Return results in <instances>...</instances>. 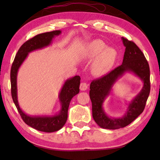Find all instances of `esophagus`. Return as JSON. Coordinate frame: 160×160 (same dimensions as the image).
<instances>
[{"mask_svg":"<svg viewBox=\"0 0 160 160\" xmlns=\"http://www.w3.org/2000/svg\"><path fill=\"white\" fill-rule=\"evenodd\" d=\"M88 88V84H87L86 82H82L80 83V90L85 91Z\"/></svg>","mask_w":160,"mask_h":160,"instance_id":"1","label":"esophagus"}]
</instances>
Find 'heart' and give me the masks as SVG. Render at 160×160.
I'll use <instances>...</instances> for the list:
<instances>
[{
	"label": "heart",
	"mask_w": 160,
	"mask_h": 160,
	"mask_svg": "<svg viewBox=\"0 0 160 160\" xmlns=\"http://www.w3.org/2000/svg\"><path fill=\"white\" fill-rule=\"evenodd\" d=\"M92 63L91 73L94 76H102L106 74L114 64L116 53L112 48H107V46L101 40H94L88 45L85 52V58L92 59L94 57Z\"/></svg>",
	"instance_id": "heart-1"
}]
</instances>
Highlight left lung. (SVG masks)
Instances as JSON below:
<instances>
[{
	"label": "left lung",
	"mask_w": 160,
	"mask_h": 160,
	"mask_svg": "<svg viewBox=\"0 0 160 160\" xmlns=\"http://www.w3.org/2000/svg\"><path fill=\"white\" fill-rule=\"evenodd\" d=\"M121 39L126 47L122 64L108 74L92 81L90 87L94 120L101 128L110 130L124 128L132 122L144 110L150 92V67L144 54L133 42L124 37ZM126 72H132L139 77L143 82V87L139 94L129 103L123 118H109L102 109V102L110 93L113 84Z\"/></svg>",
	"instance_id": "8db88e82"
}]
</instances>
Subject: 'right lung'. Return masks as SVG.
Returning a JSON list of instances; mask_svg holds the SVG:
<instances>
[{"instance_id": "right-lung-1", "label": "right lung", "mask_w": 160, "mask_h": 160, "mask_svg": "<svg viewBox=\"0 0 160 160\" xmlns=\"http://www.w3.org/2000/svg\"><path fill=\"white\" fill-rule=\"evenodd\" d=\"M61 33V30L37 34L29 39L21 46L16 54L10 70L11 94L17 109L22 118L26 124L39 131L52 132L60 130L66 123L68 118V110L72 97L79 93L80 78L76 75L65 82L59 94V101L61 104V109L58 114L52 116H31L24 113L19 106L17 94V75L19 68L31 51L40 49L50 45L52 39Z\"/></svg>"}]
</instances>
